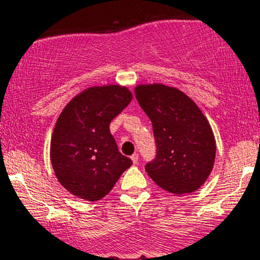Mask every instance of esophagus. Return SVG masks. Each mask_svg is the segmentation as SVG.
Segmentation results:
<instances>
[{"mask_svg":"<svg viewBox=\"0 0 260 260\" xmlns=\"http://www.w3.org/2000/svg\"><path fill=\"white\" fill-rule=\"evenodd\" d=\"M138 154H133L132 155V156H131V159H132V161H133V164H137V162H138Z\"/></svg>","mask_w":260,"mask_h":260,"instance_id":"esophagus-1","label":"esophagus"}]
</instances>
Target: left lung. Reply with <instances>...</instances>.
Returning <instances> with one entry per match:
<instances>
[{"instance_id": "left-lung-1", "label": "left lung", "mask_w": 260, "mask_h": 260, "mask_svg": "<svg viewBox=\"0 0 260 260\" xmlns=\"http://www.w3.org/2000/svg\"><path fill=\"white\" fill-rule=\"evenodd\" d=\"M134 92L150 118L156 143V156L145 171L170 193L194 192L208 180L215 161V138L207 117L189 96L172 86L140 84Z\"/></svg>"}]
</instances>
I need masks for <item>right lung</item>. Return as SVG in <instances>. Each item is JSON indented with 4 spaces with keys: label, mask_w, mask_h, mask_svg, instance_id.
<instances>
[{
    "label": "right lung",
    "mask_w": 260,
    "mask_h": 260,
    "mask_svg": "<svg viewBox=\"0 0 260 260\" xmlns=\"http://www.w3.org/2000/svg\"><path fill=\"white\" fill-rule=\"evenodd\" d=\"M126 86H91L66 105L53 128L50 157L59 183L89 202L104 198L132 165L118 151L110 123L132 100Z\"/></svg>",
    "instance_id": "add662e5"
}]
</instances>
